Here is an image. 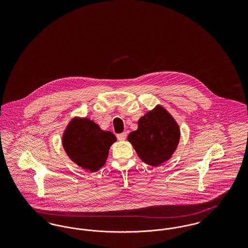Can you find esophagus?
Instances as JSON below:
<instances>
[{
	"mask_svg": "<svg viewBox=\"0 0 248 248\" xmlns=\"http://www.w3.org/2000/svg\"><path fill=\"white\" fill-rule=\"evenodd\" d=\"M117 139H118L120 141H124V140H125V139H126V133H125V132H124V133L118 134V135H117Z\"/></svg>",
	"mask_w": 248,
	"mask_h": 248,
	"instance_id": "esophagus-1",
	"label": "esophagus"
}]
</instances>
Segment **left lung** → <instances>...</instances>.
Segmentation results:
<instances>
[{
	"instance_id": "8db88e82",
	"label": "left lung",
	"mask_w": 248,
	"mask_h": 248,
	"mask_svg": "<svg viewBox=\"0 0 248 248\" xmlns=\"http://www.w3.org/2000/svg\"><path fill=\"white\" fill-rule=\"evenodd\" d=\"M127 140L145 164L158 166L168 161L177 150L180 129L174 117L161 105L149 110L138 122Z\"/></svg>"
}]
</instances>
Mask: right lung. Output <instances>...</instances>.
I'll list each match as a JSON object with an SVG mask.
<instances>
[{"label": "right lung", "instance_id": "1", "mask_svg": "<svg viewBox=\"0 0 248 248\" xmlns=\"http://www.w3.org/2000/svg\"><path fill=\"white\" fill-rule=\"evenodd\" d=\"M116 140L113 133L101 129L94 121L74 117L64 130L62 146L74 164L96 172L106 164L109 148Z\"/></svg>", "mask_w": 248, "mask_h": 248}]
</instances>
